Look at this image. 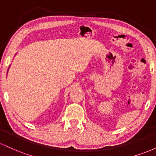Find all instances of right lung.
I'll return each mask as SVG.
<instances>
[{
  "instance_id": "obj_1",
  "label": "right lung",
  "mask_w": 156,
  "mask_h": 156,
  "mask_svg": "<svg viewBox=\"0 0 156 156\" xmlns=\"http://www.w3.org/2000/svg\"><path fill=\"white\" fill-rule=\"evenodd\" d=\"M8 70H9V69H8Z\"/></svg>"
}]
</instances>
